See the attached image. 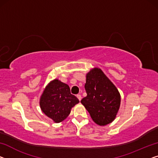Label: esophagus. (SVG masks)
Instances as JSON below:
<instances>
[{"label": "esophagus", "mask_w": 158, "mask_h": 158, "mask_svg": "<svg viewBox=\"0 0 158 158\" xmlns=\"http://www.w3.org/2000/svg\"><path fill=\"white\" fill-rule=\"evenodd\" d=\"M77 97L78 98V99H79V101H81V96L80 95V94H77Z\"/></svg>", "instance_id": "34e87169"}]
</instances>
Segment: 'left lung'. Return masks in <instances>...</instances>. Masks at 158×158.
Listing matches in <instances>:
<instances>
[{"label": "left lung", "instance_id": "obj_1", "mask_svg": "<svg viewBox=\"0 0 158 158\" xmlns=\"http://www.w3.org/2000/svg\"><path fill=\"white\" fill-rule=\"evenodd\" d=\"M87 94L81 103L95 123L103 126L114 121L121 105V95L100 68L94 67L86 75Z\"/></svg>", "mask_w": 158, "mask_h": 158}]
</instances>
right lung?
Here are the masks:
<instances>
[{
  "label": "right lung",
  "mask_w": 158,
  "mask_h": 158,
  "mask_svg": "<svg viewBox=\"0 0 158 158\" xmlns=\"http://www.w3.org/2000/svg\"><path fill=\"white\" fill-rule=\"evenodd\" d=\"M78 103V98L70 92L69 86L57 79L46 86L40 98L42 111L55 123L67 118L72 108Z\"/></svg>",
  "instance_id": "right-lung-1"
}]
</instances>
